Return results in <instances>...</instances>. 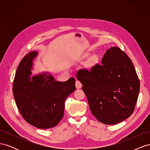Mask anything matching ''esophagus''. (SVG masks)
I'll return each mask as SVG.
<instances>
[{"instance_id": "obj_1", "label": "esophagus", "mask_w": 150, "mask_h": 150, "mask_svg": "<svg viewBox=\"0 0 150 150\" xmlns=\"http://www.w3.org/2000/svg\"><path fill=\"white\" fill-rule=\"evenodd\" d=\"M76 88L77 89H81V88H82V84L81 83L80 81L77 80L76 81Z\"/></svg>"}]
</instances>
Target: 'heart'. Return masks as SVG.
<instances>
[{"label": "heart", "instance_id": "b5f03b06", "mask_svg": "<svg viewBox=\"0 0 150 150\" xmlns=\"http://www.w3.org/2000/svg\"><path fill=\"white\" fill-rule=\"evenodd\" d=\"M97 59H98L97 56H93L91 58V59H90V63H91V64H94V63H95V62H96Z\"/></svg>", "mask_w": 150, "mask_h": 150}]
</instances>
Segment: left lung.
Instances as JSON below:
<instances>
[{
  "mask_svg": "<svg viewBox=\"0 0 150 150\" xmlns=\"http://www.w3.org/2000/svg\"><path fill=\"white\" fill-rule=\"evenodd\" d=\"M92 114L106 125H115L129 117L134 110L139 81L132 62L117 47L107 50L101 64L90 71H78Z\"/></svg>",
  "mask_w": 150,
  "mask_h": 150,
  "instance_id": "obj_1",
  "label": "left lung"
}]
</instances>
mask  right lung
<instances>
[{
    "label": "right lung",
    "mask_w": 150,
    "mask_h": 150,
    "mask_svg": "<svg viewBox=\"0 0 150 150\" xmlns=\"http://www.w3.org/2000/svg\"><path fill=\"white\" fill-rule=\"evenodd\" d=\"M38 51H31L22 59L16 72L13 95L23 118L36 128L56 126L62 118L66 99L76 90L75 79L56 81L49 72L32 76Z\"/></svg>",
    "instance_id": "add662e5"
}]
</instances>
